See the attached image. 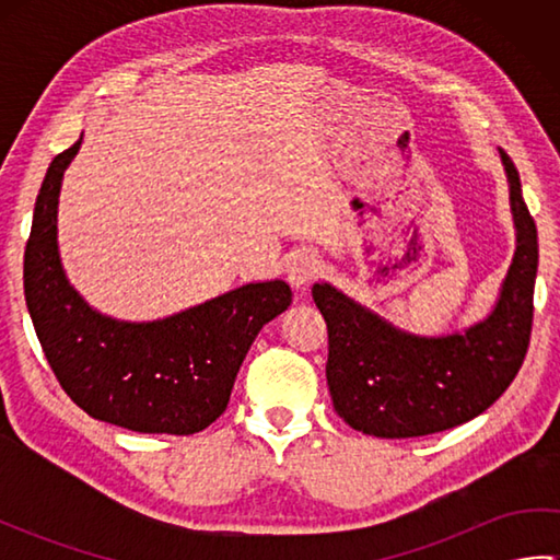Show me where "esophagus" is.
I'll list each match as a JSON object with an SVG mask.
<instances>
[{
	"mask_svg": "<svg viewBox=\"0 0 560 560\" xmlns=\"http://www.w3.org/2000/svg\"><path fill=\"white\" fill-rule=\"evenodd\" d=\"M319 273V259L303 249V253H295L289 265H287V279L291 281L293 289H305L307 283H313Z\"/></svg>",
	"mask_w": 560,
	"mask_h": 560,
	"instance_id": "1",
	"label": "esophagus"
}]
</instances>
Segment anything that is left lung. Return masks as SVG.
<instances>
[{
  "label": "left lung",
  "mask_w": 560,
  "mask_h": 560,
  "mask_svg": "<svg viewBox=\"0 0 560 560\" xmlns=\"http://www.w3.org/2000/svg\"><path fill=\"white\" fill-rule=\"evenodd\" d=\"M498 151L517 245L493 311L481 323L421 337L387 323L327 281L313 287L329 335V395L353 431L419 438L467 423L503 395L525 361L539 267L537 225L522 199L515 163Z\"/></svg>",
  "instance_id": "obj_1"
}]
</instances>
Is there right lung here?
I'll use <instances>...</instances> for the list:
<instances>
[{
	"instance_id": "add662e5",
	"label": "right lung",
	"mask_w": 560,
	"mask_h": 560,
	"mask_svg": "<svg viewBox=\"0 0 560 560\" xmlns=\"http://www.w3.org/2000/svg\"><path fill=\"white\" fill-rule=\"evenodd\" d=\"M74 147L55 156L35 199L23 291L45 359L89 416L137 433L192 435L229 407L259 329L291 305L287 281L245 283L153 323L98 313L71 287L57 247L59 187Z\"/></svg>"
}]
</instances>
